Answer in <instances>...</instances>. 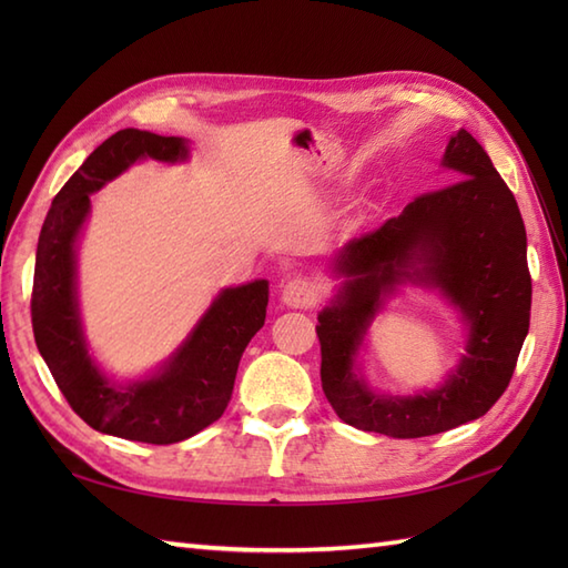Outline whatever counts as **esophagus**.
<instances>
[{"label":"esophagus","instance_id":"1","mask_svg":"<svg viewBox=\"0 0 568 568\" xmlns=\"http://www.w3.org/2000/svg\"><path fill=\"white\" fill-rule=\"evenodd\" d=\"M281 300H283L287 307L303 310V307L315 305L317 291H315V285H312L310 281H303V277H297V281H291V283L283 285Z\"/></svg>","mask_w":568,"mask_h":568}]
</instances>
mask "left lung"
I'll use <instances>...</instances> for the list:
<instances>
[{
	"mask_svg": "<svg viewBox=\"0 0 568 568\" xmlns=\"http://www.w3.org/2000/svg\"><path fill=\"white\" fill-rule=\"evenodd\" d=\"M442 168L452 185L419 195L381 229L334 253L336 295L317 315L322 390L346 425L417 439L484 417L508 388L529 329L527 234L513 192L484 146L458 129ZM405 284L439 290L467 327L442 386L415 396L369 388L357 366L372 320Z\"/></svg>",
	"mask_w": 568,
	"mask_h": 568,
	"instance_id": "1",
	"label": "left lung"
}]
</instances>
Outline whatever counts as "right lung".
I'll return each mask as SVG.
<instances>
[{
  "label": "right lung",
  "mask_w": 568,
  "mask_h": 568,
  "mask_svg": "<svg viewBox=\"0 0 568 568\" xmlns=\"http://www.w3.org/2000/svg\"><path fill=\"white\" fill-rule=\"evenodd\" d=\"M146 159L183 163L190 143L183 136L122 129L94 149L58 192L36 248L31 322L36 346L60 393L92 429L143 444H175L224 415L241 354L265 322L268 281L224 287L183 344L149 376H106L82 329L78 241L90 216V195Z\"/></svg>",
  "instance_id": "right-lung-1"
}]
</instances>
